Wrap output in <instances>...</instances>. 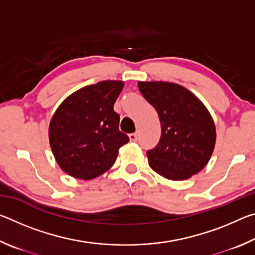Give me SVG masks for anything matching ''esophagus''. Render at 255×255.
<instances>
[{"mask_svg": "<svg viewBox=\"0 0 255 255\" xmlns=\"http://www.w3.org/2000/svg\"><path fill=\"white\" fill-rule=\"evenodd\" d=\"M138 138V135L136 132H132V133H129V139H130L131 141H136Z\"/></svg>", "mask_w": 255, "mask_h": 255, "instance_id": "1", "label": "esophagus"}]
</instances>
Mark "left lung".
I'll use <instances>...</instances> for the list:
<instances>
[{"mask_svg": "<svg viewBox=\"0 0 255 255\" xmlns=\"http://www.w3.org/2000/svg\"><path fill=\"white\" fill-rule=\"evenodd\" d=\"M138 89L156 110L161 138L147 150L148 164L163 178L182 181L207 165L216 144L213 117L199 99L171 82H138Z\"/></svg>", "mask_w": 255, "mask_h": 255, "instance_id": "8db88e82", "label": "left lung"}]
</instances>
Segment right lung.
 <instances>
[{
  "instance_id": "1",
  "label": "right lung",
  "mask_w": 255,
  "mask_h": 255,
  "mask_svg": "<svg viewBox=\"0 0 255 255\" xmlns=\"http://www.w3.org/2000/svg\"><path fill=\"white\" fill-rule=\"evenodd\" d=\"M123 81H102L81 88L60 103L49 124V144L56 162L68 175L91 180L114 165L129 138L119 130L114 105Z\"/></svg>"
}]
</instances>
